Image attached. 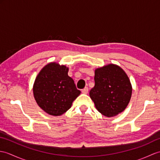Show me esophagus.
<instances>
[{
	"label": "esophagus",
	"mask_w": 160,
	"mask_h": 160,
	"mask_svg": "<svg viewBox=\"0 0 160 160\" xmlns=\"http://www.w3.org/2000/svg\"><path fill=\"white\" fill-rule=\"evenodd\" d=\"M88 91H89V89H88L87 87H85V88H84L83 89H82V93L84 94H87Z\"/></svg>",
	"instance_id": "34e87169"
}]
</instances>
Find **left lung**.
Wrapping results in <instances>:
<instances>
[{
    "mask_svg": "<svg viewBox=\"0 0 160 160\" xmlns=\"http://www.w3.org/2000/svg\"><path fill=\"white\" fill-rule=\"evenodd\" d=\"M95 86L89 96L96 109L106 117H114L122 113L130 102L132 85L122 68L108 64L95 69Z\"/></svg>",
    "mask_w": 160,
    "mask_h": 160,
    "instance_id": "left-lung-1",
    "label": "left lung"
}]
</instances>
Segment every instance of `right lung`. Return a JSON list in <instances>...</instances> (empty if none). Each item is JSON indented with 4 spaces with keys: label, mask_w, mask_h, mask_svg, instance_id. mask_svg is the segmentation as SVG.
Instances as JSON below:
<instances>
[{
    "label": "right lung",
    "mask_w": 160,
    "mask_h": 160,
    "mask_svg": "<svg viewBox=\"0 0 160 160\" xmlns=\"http://www.w3.org/2000/svg\"><path fill=\"white\" fill-rule=\"evenodd\" d=\"M68 71L69 67L65 65L50 62L36 78L33 97L38 106L49 115L60 116L65 113L81 93L68 76Z\"/></svg>",
    "instance_id": "add662e5"
}]
</instances>
